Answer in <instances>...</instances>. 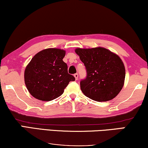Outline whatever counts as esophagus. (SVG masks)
I'll return each instance as SVG.
<instances>
[{"label":"esophagus","mask_w":148,"mask_h":148,"mask_svg":"<svg viewBox=\"0 0 148 148\" xmlns=\"http://www.w3.org/2000/svg\"><path fill=\"white\" fill-rule=\"evenodd\" d=\"M74 77H75V80H77V79H78V74L77 73H75L74 75Z\"/></svg>","instance_id":"obj_1"}]
</instances>
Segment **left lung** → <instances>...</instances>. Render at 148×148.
<instances>
[{"label":"left lung","mask_w":148,"mask_h":148,"mask_svg":"<svg viewBox=\"0 0 148 148\" xmlns=\"http://www.w3.org/2000/svg\"><path fill=\"white\" fill-rule=\"evenodd\" d=\"M86 68L87 77L80 82L85 96L97 102L114 98L125 83L123 60L114 52L103 47L75 50Z\"/></svg>","instance_id":"1"}]
</instances>
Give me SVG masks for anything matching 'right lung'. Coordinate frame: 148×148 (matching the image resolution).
I'll return each instance as SVG.
<instances>
[{
	"label": "right lung",
	"instance_id": "1",
	"mask_svg": "<svg viewBox=\"0 0 148 148\" xmlns=\"http://www.w3.org/2000/svg\"><path fill=\"white\" fill-rule=\"evenodd\" d=\"M65 52L60 48H47L32 58L25 67L24 80L32 96L42 101L52 100L63 94L69 82L75 81L62 60Z\"/></svg>",
	"mask_w": 148,
	"mask_h": 148
}]
</instances>
